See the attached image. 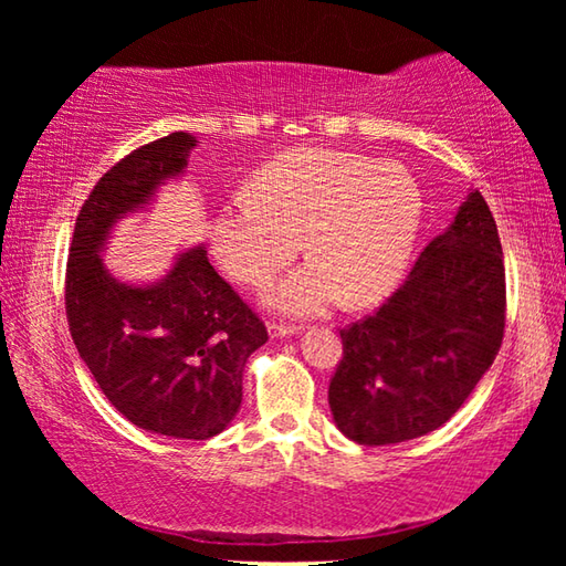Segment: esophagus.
I'll use <instances>...</instances> for the list:
<instances>
[{
	"instance_id": "34e87169",
	"label": "esophagus",
	"mask_w": 566,
	"mask_h": 566,
	"mask_svg": "<svg viewBox=\"0 0 566 566\" xmlns=\"http://www.w3.org/2000/svg\"><path fill=\"white\" fill-rule=\"evenodd\" d=\"M270 332H272V337H290V334H296V332H300V327H294V324L272 322V324H270Z\"/></svg>"
}]
</instances>
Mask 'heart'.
<instances>
[{"label": "heart", "mask_w": 566, "mask_h": 566, "mask_svg": "<svg viewBox=\"0 0 566 566\" xmlns=\"http://www.w3.org/2000/svg\"><path fill=\"white\" fill-rule=\"evenodd\" d=\"M252 197L214 209L212 252L229 280L264 290L296 254L310 256L270 294L274 310L322 314L342 300L361 310L385 300L417 244L424 199L405 167L337 149H294L249 181Z\"/></svg>", "instance_id": "1"}]
</instances>
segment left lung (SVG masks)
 <instances>
[{"label": "left lung", "instance_id": "obj_1", "mask_svg": "<svg viewBox=\"0 0 566 566\" xmlns=\"http://www.w3.org/2000/svg\"><path fill=\"white\" fill-rule=\"evenodd\" d=\"M504 322L500 234L472 191L405 284L375 314L339 329L342 359L329 379L337 427L367 447L434 432L492 367Z\"/></svg>", "mask_w": 566, "mask_h": 566}]
</instances>
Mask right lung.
Masks as SVG:
<instances>
[{
    "label": "right lung",
    "instance_id": "add662e5",
    "mask_svg": "<svg viewBox=\"0 0 566 566\" xmlns=\"http://www.w3.org/2000/svg\"><path fill=\"white\" fill-rule=\"evenodd\" d=\"M195 142L171 132L129 151L94 185L76 217L64 276L72 339L104 397L132 424L175 439L222 432L242 405L249 354L270 339L205 247L181 254L151 286L119 284L99 260L112 224L177 177Z\"/></svg>",
    "mask_w": 566,
    "mask_h": 566
}]
</instances>
